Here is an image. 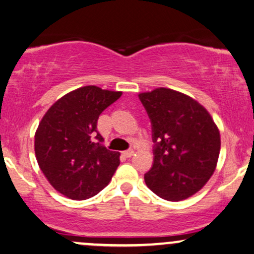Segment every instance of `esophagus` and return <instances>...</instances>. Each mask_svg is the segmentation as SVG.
I'll use <instances>...</instances> for the list:
<instances>
[{
    "label": "esophagus",
    "instance_id": "esophagus-1",
    "mask_svg": "<svg viewBox=\"0 0 254 254\" xmlns=\"http://www.w3.org/2000/svg\"><path fill=\"white\" fill-rule=\"evenodd\" d=\"M124 156L125 157H127V158H130L131 156H133V153H134V151L132 150V149H129V150H127V151H124Z\"/></svg>",
    "mask_w": 254,
    "mask_h": 254
}]
</instances>
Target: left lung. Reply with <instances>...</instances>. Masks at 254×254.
<instances>
[{"label": "left lung", "instance_id": "8db88e82", "mask_svg": "<svg viewBox=\"0 0 254 254\" xmlns=\"http://www.w3.org/2000/svg\"><path fill=\"white\" fill-rule=\"evenodd\" d=\"M151 122L153 163L144 175L158 197L178 201L200 190L216 169L220 134L203 105L159 88L138 95Z\"/></svg>", "mask_w": 254, "mask_h": 254}]
</instances>
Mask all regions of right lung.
I'll list each match as a JSON object with an SVG mask.
<instances>
[{"label": "right lung", "mask_w": 254, "mask_h": 254, "mask_svg": "<svg viewBox=\"0 0 254 254\" xmlns=\"http://www.w3.org/2000/svg\"><path fill=\"white\" fill-rule=\"evenodd\" d=\"M122 96L95 85L53 104L35 133V153L48 181L66 197L84 200L103 190L120 165V152L103 145L99 115Z\"/></svg>", "instance_id": "1"}]
</instances>
